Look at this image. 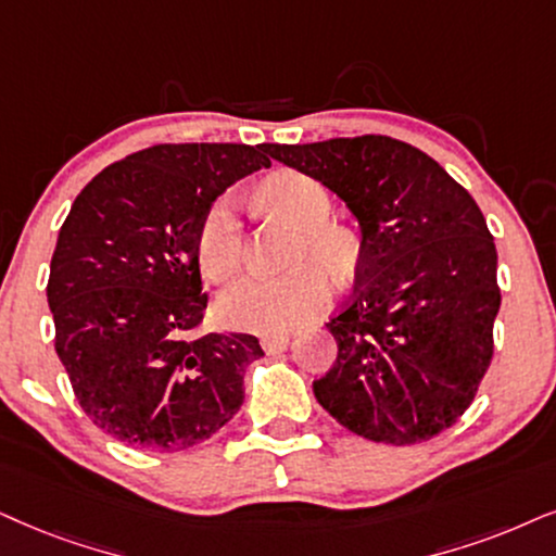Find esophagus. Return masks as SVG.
<instances>
[{
	"mask_svg": "<svg viewBox=\"0 0 556 556\" xmlns=\"http://www.w3.org/2000/svg\"><path fill=\"white\" fill-rule=\"evenodd\" d=\"M262 346L266 354H279V351H285L290 346V336L287 333H277V336H264L262 339Z\"/></svg>",
	"mask_w": 556,
	"mask_h": 556,
	"instance_id": "obj_1",
	"label": "esophagus"
}]
</instances>
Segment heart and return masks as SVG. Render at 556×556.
I'll return each instance as SVG.
<instances>
[{"instance_id":"heart-1","label":"heart","mask_w":556,"mask_h":556,"mask_svg":"<svg viewBox=\"0 0 556 556\" xmlns=\"http://www.w3.org/2000/svg\"><path fill=\"white\" fill-rule=\"evenodd\" d=\"M262 197L274 213L300 228L294 245V264L300 266L285 277H241L220 294L217 315L238 330L282 333L326 311L333 298V282L317 262L336 274H349L356 262V243L346 230L330 226L333 202L328 189L307 174H274ZM197 256L210 282H226L241 266L243 223L233 194H223L202 215Z\"/></svg>"}]
</instances>
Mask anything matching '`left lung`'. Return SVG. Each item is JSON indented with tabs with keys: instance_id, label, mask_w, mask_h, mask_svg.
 <instances>
[{
	"instance_id": "8db88e82",
	"label": "left lung",
	"mask_w": 556,
	"mask_h": 556,
	"mask_svg": "<svg viewBox=\"0 0 556 556\" xmlns=\"http://www.w3.org/2000/svg\"><path fill=\"white\" fill-rule=\"evenodd\" d=\"M264 151L339 194L362 226L356 290L326 323L339 356L313 382L318 403L379 444L452 428L488 375L501 311L497 251L472 194L388 136Z\"/></svg>"
}]
</instances>
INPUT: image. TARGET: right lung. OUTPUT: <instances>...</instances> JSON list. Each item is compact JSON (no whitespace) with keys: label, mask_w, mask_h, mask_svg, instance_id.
<instances>
[{"label":"right lung","mask_w":556,"mask_h":556,"mask_svg":"<svg viewBox=\"0 0 556 556\" xmlns=\"http://www.w3.org/2000/svg\"><path fill=\"white\" fill-rule=\"evenodd\" d=\"M264 146L159 143L97 174L63 220L48 277L55 354L91 424L115 441L179 452L243 405L256 336H194L205 318L197 230Z\"/></svg>","instance_id":"right-lung-1"}]
</instances>
